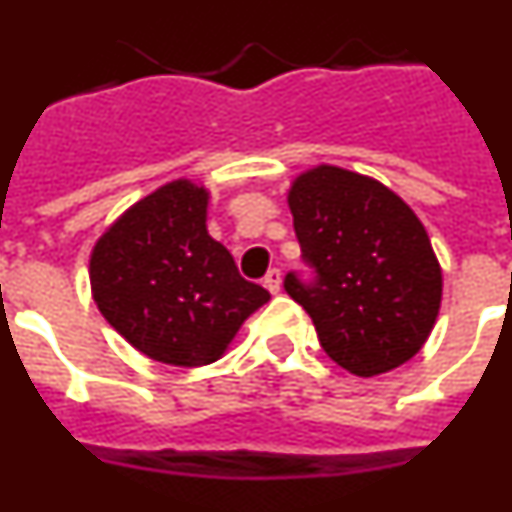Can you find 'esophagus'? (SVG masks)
<instances>
[{
  "label": "esophagus",
  "mask_w": 512,
  "mask_h": 512,
  "mask_svg": "<svg viewBox=\"0 0 512 512\" xmlns=\"http://www.w3.org/2000/svg\"><path fill=\"white\" fill-rule=\"evenodd\" d=\"M264 287L269 289L271 295H277L279 289H282V271H279V269H269V271H266Z\"/></svg>",
  "instance_id": "esophagus-1"
}]
</instances>
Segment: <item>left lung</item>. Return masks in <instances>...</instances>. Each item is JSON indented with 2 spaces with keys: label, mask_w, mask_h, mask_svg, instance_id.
Returning <instances> with one entry per match:
<instances>
[{
  "label": "left lung",
  "mask_w": 512,
  "mask_h": 512,
  "mask_svg": "<svg viewBox=\"0 0 512 512\" xmlns=\"http://www.w3.org/2000/svg\"><path fill=\"white\" fill-rule=\"evenodd\" d=\"M289 210L310 271H289L284 289L312 318L325 354L356 377L413 359L441 305V266L415 212L336 166L302 174Z\"/></svg>",
  "instance_id": "obj_1"
}]
</instances>
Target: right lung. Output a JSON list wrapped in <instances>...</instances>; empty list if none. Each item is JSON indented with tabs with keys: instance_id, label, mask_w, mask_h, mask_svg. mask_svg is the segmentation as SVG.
<instances>
[{
	"instance_id": "right-lung-1",
	"label": "right lung",
	"mask_w": 512,
	"mask_h": 512,
	"mask_svg": "<svg viewBox=\"0 0 512 512\" xmlns=\"http://www.w3.org/2000/svg\"><path fill=\"white\" fill-rule=\"evenodd\" d=\"M207 192L171 182L130 207L94 246L89 279L104 320L140 354L174 366L217 361L269 302L205 225Z\"/></svg>"
}]
</instances>
